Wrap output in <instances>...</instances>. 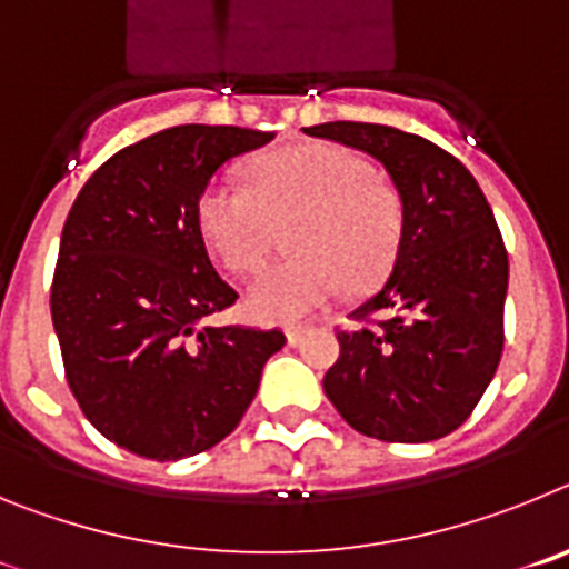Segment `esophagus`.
<instances>
[{
	"label": "esophagus",
	"mask_w": 569,
	"mask_h": 569,
	"mask_svg": "<svg viewBox=\"0 0 569 569\" xmlns=\"http://www.w3.org/2000/svg\"><path fill=\"white\" fill-rule=\"evenodd\" d=\"M305 333H308L305 328H288V330H284V336H288V345H299V341L305 339Z\"/></svg>",
	"instance_id": "obj_1"
}]
</instances>
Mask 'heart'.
Segmentation results:
<instances>
[{
    "label": "heart",
    "instance_id": "obj_1",
    "mask_svg": "<svg viewBox=\"0 0 569 569\" xmlns=\"http://www.w3.org/2000/svg\"><path fill=\"white\" fill-rule=\"evenodd\" d=\"M250 184L216 176L196 216L204 241L236 273L259 268L273 222L299 213L290 230L296 259L270 264L244 296L250 319L293 325L339 296L385 276L399 248V199L373 179L361 156L330 142L270 150L250 164Z\"/></svg>",
    "mask_w": 569,
    "mask_h": 569
}]
</instances>
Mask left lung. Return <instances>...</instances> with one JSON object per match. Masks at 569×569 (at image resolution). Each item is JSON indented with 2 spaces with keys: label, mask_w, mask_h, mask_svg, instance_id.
<instances>
[{
  "label": "left lung",
  "mask_w": 569,
  "mask_h": 569,
  "mask_svg": "<svg viewBox=\"0 0 569 569\" xmlns=\"http://www.w3.org/2000/svg\"><path fill=\"white\" fill-rule=\"evenodd\" d=\"M316 139L373 156L401 202L390 276L341 330L325 393L347 425L381 441H433L479 405L505 347L510 264L496 216L470 170L390 124L328 122Z\"/></svg>",
  "instance_id": "left-lung-1"
}]
</instances>
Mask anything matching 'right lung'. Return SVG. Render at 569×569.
<instances>
[{
    "instance_id": "1",
    "label": "right lung",
    "mask_w": 569,
    "mask_h": 569,
    "mask_svg": "<svg viewBox=\"0 0 569 569\" xmlns=\"http://www.w3.org/2000/svg\"><path fill=\"white\" fill-rule=\"evenodd\" d=\"M273 133L179 124L113 153L70 208L50 316L64 373L104 439L179 461L230 436L279 330L213 328L236 301L213 270L196 204L219 168Z\"/></svg>"
}]
</instances>
